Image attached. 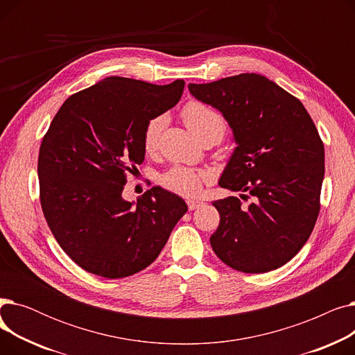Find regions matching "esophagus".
I'll return each instance as SVG.
<instances>
[{
  "instance_id": "esophagus-1",
  "label": "esophagus",
  "mask_w": 355,
  "mask_h": 355,
  "mask_svg": "<svg viewBox=\"0 0 355 355\" xmlns=\"http://www.w3.org/2000/svg\"><path fill=\"white\" fill-rule=\"evenodd\" d=\"M187 206H189V210H196V209H198L200 206H202V201L189 200V201H187Z\"/></svg>"
}]
</instances>
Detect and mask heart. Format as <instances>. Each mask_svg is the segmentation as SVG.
Wrapping results in <instances>:
<instances>
[{"label": "heart", "mask_w": 355, "mask_h": 355, "mask_svg": "<svg viewBox=\"0 0 355 355\" xmlns=\"http://www.w3.org/2000/svg\"><path fill=\"white\" fill-rule=\"evenodd\" d=\"M181 116L190 129V132L198 139L216 138L221 141L227 130V122L218 112L210 106L191 101L181 110ZM166 118L158 115L145 125L142 134V146L146 154H155L159 148L161 135L165 128ZM210 181V174L202 170H194L189 166H173L159 177V184L168 191L175 193L182 197L197 196L202 185Z\"/></svg>", "instance_id": "1"}]
</instances>
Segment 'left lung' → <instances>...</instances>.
<instances>
[{
    "label": "left lung",
    "instance_id": "1",
    "mask_svg": "<svg viewBox=\"0 0 355 355\" xmlns=\"http://www.w3.org/2000/svg\"><path fill=\"white\" fill-rule=\"evenodd\" d=\"M189 89L233 129L237 146L220 187L253 200L213 201L220 214L210 237L214 253L245 273L284 266L306 243L321 209L325 154L312 118L300 99L256 73Z\"/></svg>",
    "mask_w": 355,
    "mask_h": 355
}]
</instances>
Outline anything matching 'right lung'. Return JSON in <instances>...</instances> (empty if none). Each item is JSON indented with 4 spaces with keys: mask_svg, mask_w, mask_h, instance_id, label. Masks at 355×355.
<instances>
[{
    "mask_svg": "<svg viewBox=\"0 0 355 355\" xmlns=\"http://www.w3.org/2000/svg\"><path fill=\"white\" fill-rule=\"evenodd\" d=\"M184 85L106 78L67 98L53 118L37 164L40 202L54 239L86 272L119 279L144 270L187 211L161 187L137 204L122 198L126 174L145 157V125L180 101Z\"/></svg>",
    "mask_w": 355,
    "mask_h": 355,
    "instance_id": "obj_1",
    "label": "right lung"
}]
</instances>
